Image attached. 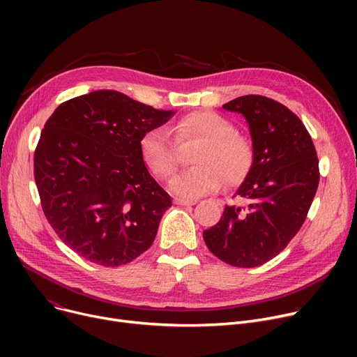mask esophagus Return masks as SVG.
Returning <instances> with one entry per match:
<instances>
[{"mask_svg":"<svg viewBox=\"0 0 357 357\" xmlns=\"http://www.w3.org/2000/svg\"><path fill=\"white\" fill-rule=\"evenodd\" d=\"M174 202H175L176 205H185V207H186V205H194V204H195L194 201H188V199H181V198H175V199H174Z\"/></svg>","mask_w":357,"mask_h":357,"instance_id":"1","label":"esophagus"}]
</instances>
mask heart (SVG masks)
<instances>
[{
	"label": "heart",
	"instance_id": "heart-1",
	"mask_svg": "<svg viewBox=\"0 0 357 357\" xmlns=\"http://www.w3.org/2000/svg\"><path fill=\"white\" fill-rule=\"evenodd\" d=\"M178 143L201 142L192 156L197 165L171 179V191L182 198H198L217 191L224 181L240 185L255 162L252 140L236 131V126L213 111H192L172 127ZM144 165L158 179L165 181L178 166V149L163 128L150 130L140 140Z\"/></svg>",
	"mask_w": 357,
	"mask_h": 357
}]
</instances>
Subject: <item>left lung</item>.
Segmentation results:
<instances>
[{
  "label": "left lung",
  "instance_id": "obj_1",
  "mask_svg": "<svg viewBox=\"0 0 357 357\" xmlns=\"http://www.w3.org/2000/svg\"><path fill=\"white\" fill-rule=\"evenodd\" d=\"M246 117L255 147L250 174L204 241L220 260L256 268L282 252L303 227L320 169L314 143L299 117L272 98L243 96L222 105Z\"/></svg>",
  "mask_w": 357,
  "mask_h": 357
}]
</instances>
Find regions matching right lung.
Wrapping results in <instances>:
<instances>
[{"label":"right lung","mask_w":357,"mask_h":357,"mask_svg":"<svg viewBox=\"0 0 357 357\" xmlns=\"http://www.w3.org/2000/svg\"><path fill=\"white\" fill-rule=\"evenodd\" d=\"M171 117L111 89L68 100L49 117L34 181L49 224L75 253L114 268L152 246L172 199L150 176L140 140Z\"/></svg>","instance_id":"1"}]
</instances>
